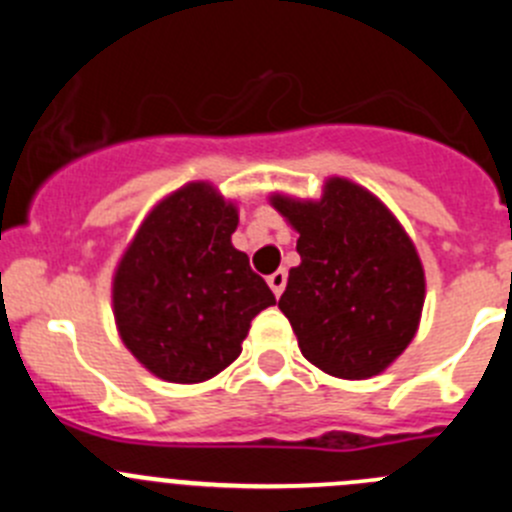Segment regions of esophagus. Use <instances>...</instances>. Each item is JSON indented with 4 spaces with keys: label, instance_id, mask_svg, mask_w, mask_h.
<instances>
[{
    "label": "esophagus",
    "instance_id": "1",
    "mask_svg": "<svg viewBox=\"0 0 512 512\" xmlns=\"http://www.w3.org/2000/svg\"><path fill=\"white\" fill-rule=\"evenodd\" d=\"M266 282H269L271 292H274V295L279 297L284 292V287H287V271L277 269V271H274V274H269V279H266Z\"/></svg>",
    "mask_w": 512,
    "mask_h": 512
}]
</instances>
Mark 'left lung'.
<instances>
[{"label":"left lung","mask_w":512,"mask_h":512,"mask_svg":"<svg viewBox=\"0 0 512 512\" xmlns=\"http://www.w3.org/2000/svg\"><path fill=\"white\" fill-rule=\"evenodd\" d=\"M300 233L279 310L310 364L341 379H369L408 348L418 330L425 277L413 241L359 184L330 179L323 200L274 194Z\"/></svg>","instance_id":"1"}]
</instances>
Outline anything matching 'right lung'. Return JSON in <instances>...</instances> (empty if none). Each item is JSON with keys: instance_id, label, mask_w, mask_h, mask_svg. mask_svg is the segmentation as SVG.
Listing matches in <instances>:
<instances>
[{"instance_id": "add662e5", "label": "right lung", "mask_w": 512, "mask_h": 512, "mask_svg": "<svg viewBox=\"0 0 512 512\" xmlns=\"http://www.w3.org/2000/svg\"><path fill=\"white\" fill-rule=\"evenodd\" d=\"M238 210L194 182L143 220L117 266L112 307L130 354L166 382L194 384L241 354L251 320L277 302L233 248Z\"/></svg>"}]
</instances>
